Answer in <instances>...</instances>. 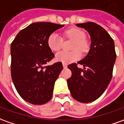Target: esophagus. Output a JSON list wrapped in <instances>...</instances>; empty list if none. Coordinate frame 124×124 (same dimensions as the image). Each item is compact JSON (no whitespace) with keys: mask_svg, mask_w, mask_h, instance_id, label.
Listing matches in <instances>:
<instances>
[{"mask_svg":"<svg viewBox=\"0 0 124 124\" xmlns=\"http://www.w3.org/2000/svg\"><path fill=\"white\" fill-rule=\"evenodd\" d=\"M63 66L64 68H66L67 65V64H66V63H63Z\"/></svg>","mask_w":124,"mask_h":124,"instance_id":"34e87169","label":"esophagus"}]
</instances>
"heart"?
<instances>
[{
    "mask_svg": "<svg viewBox=\"0 0 124 124\" xmlns=\"http://www.w3.org/2000/svg\"><path fill=\"white\" fill-rule=\"evenodd\" d=\"M64 37L73 40L71 48L73 51H61L56 54V60L65 63H69L78 60L81 57V52L87 53L90 48V44L86 40V34L78 28H71L64 32ZM63 38L56 32L52 33L48 36L47 44L50 49L53 51L60 50L63 46Z\"/></svg>",
    "mask_w": 124,
    "mask_h": 124,
    "instance_id": "1",
    "label": "heart"
}]
</instances>
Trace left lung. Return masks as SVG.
Instances as JSON below:
<instances>
[{"mask_svg": "<svg viewBox=\"0 0 124 124\" xmlns=\"http://www.w3.org/2000/svg\"><path fill=\"white\" fill-rule=\"evenodd\" d=\"M76 25L89 33L91 45L88 54L78 62L83 70L77 63L67 66L71 71L67 85L74 99L87 103L99 99L105 91L112 78L116 53L112 38L99 25L86 22Z\"/></svg>", "mask_w": 124, "mask_h": 124, "instance_id": "8db88e82", "label": "left lung"}]
</instances>
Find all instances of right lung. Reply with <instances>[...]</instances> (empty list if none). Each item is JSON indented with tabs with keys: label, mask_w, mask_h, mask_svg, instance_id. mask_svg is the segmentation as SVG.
<instances>
[{
	"label": "right lung",
	"mask_w": 124,
	"mask_h": 124,
	"mask_svg": "<svg viewBox=\"0 0 124 124\" xmlns=\"http://www.w3.org/2000/svg\"><path fill=\"white\" fill-rule=\"evenodd\" d=\"M49 22L33 23L19 31L11 45V73L21 98L33 105H43L52 98L54 82L63 70L61 62L44 66L54 54L48 36L63 27Z\"/></svg>",
	"instance_id": "right-lung-1"
}]
</instances>
